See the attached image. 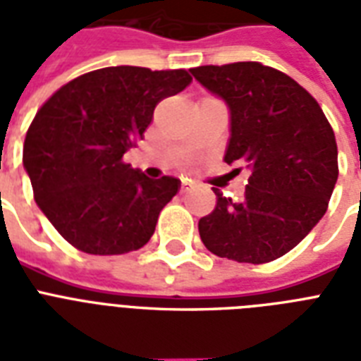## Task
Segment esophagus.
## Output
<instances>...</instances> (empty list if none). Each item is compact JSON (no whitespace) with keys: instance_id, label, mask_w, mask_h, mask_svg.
<instances>
[{"instance_id":"1","label":"esophagus","mask_w":361,"mask_h":361,"mask_svg":"<svg viewBox=\"0 0 361 361\" xmlns=\"http://www.w3.org/2000/svg\"><path fill=\"white\" fill-rule=\"evenodd\" d=\"M191 189H192V183H191V181H187V180L181 181L180 192H187V191H191Z\"/></svg>"}]
</instances>
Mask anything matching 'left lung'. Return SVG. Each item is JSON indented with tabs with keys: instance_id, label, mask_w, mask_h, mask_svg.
<instances>
[{
	"instance_id": "8db88e82",
	"label": "left lung",
	"mask_w": 361,
	"mask_h": 361,
	"mask_svg": "<svg viewBox=\"0 0 361 361\" xmlns=\"http://www.w3.org/2000/svg\"><path fill=\"white\" fill-rule=\"evenodd\" d=\"M192 76L231 110L225 163L251 176L241 200L223 197L198 221L208 251L264 264L300 243L328 209L336 187V135L317 99L290 76L258 61L202 65Z\"/></svg>"
}]
</instances>
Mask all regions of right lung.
<instances>
[{"mask_svg":"<svg viewBox=\"0 0 361 361\" xmlns=\"http://www.w3.org/2000/svg\"><path fill=\"white\" fill-rule=\"evenodd\" d=\"M185 69L104 67L61 86L31 121L24 169L54 228L78 251L123 255L155 232L180 180L123 163L163 99L191 84Z\"/></svg>","mask_w":361,"mask_h":361,"instance_id":"add662e5","label":"right lung"}]
</instances>
